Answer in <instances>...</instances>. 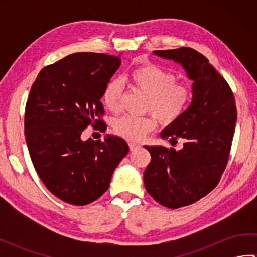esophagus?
<instances>
[{"mask_svg":"<svg viewBox=\"0 0 257 257\" xmlns=\"http://www.w3.org/2000/svg\"><path fill=\"white\" fill-rule=\"evenodd\" d=\"M129 148H130V150H132V151L137 150V149L140 148V144L135 143V141H130V143H129Z\"/></svg>","mask_w":257,"mask_h":257,"instance_id":"34e87169","label":"esophagus"}]
</instances>
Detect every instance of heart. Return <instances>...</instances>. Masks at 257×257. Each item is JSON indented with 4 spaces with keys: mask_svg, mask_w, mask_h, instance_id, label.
<instances>
[{
    "mask_svg": "<svg viewBox=\"0 0 257 257\" xmlns=\"http://www.w3.org/2000/svg\"><path fill=\"white\" fill-rule=\"evenodd\" d=\"M129 79L136 89L148 96L146 110L155 113L160 123L168 125L176 122L188 110L193 98L191 86L177 81V75L155 64H147L134 69ZM122 85L111 79L102 90V100L111 112L121 107ZM155 116H123L116 120L113 132L128 140H139L152 132L157 125Z\"/></svg>",
    "mask_w": 257,
    "mask_h": 257,
    "instance_id": "b5f03b06",
    "label": "heart"
}]
</instances>
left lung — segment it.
Segmentation results:
<instances>
[{
    "label": "left lung",
    "instance_id": "8db88e82",
    "mask_svg": "<svg viewBox=\"0 0 257 257\" xmlns=\"http://www.w3.org/2000/svg\"><path fill=\"white\" fill-rule=\"evenodd\" d=\"M154 53L181 64L193 80L188 110L161 133L171 145L181 139L183 148L145 146L151 155L144 174L147 192L159 204L179 209L195 203L219 184L235 130V98L223 76L193 48Z\"/></svg>",
    "mask_w": 257,
    "mask_h": 257
}]
</instances>
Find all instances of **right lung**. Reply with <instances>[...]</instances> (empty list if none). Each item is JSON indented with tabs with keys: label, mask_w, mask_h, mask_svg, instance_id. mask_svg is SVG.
<instances>
[{
	"label": "right lung",
	"mask_w": 257,
	"mask_h": 257,
	"mask_svg": "<svg viewBox=\"0 0 257 257\" xmlns=\"http://www.w3.org/2000/svg\"><path fill=\"white\" fill-rule=\"evenodd\" d=\"M120 63L103 53H76L47 65L32 85L24 118L31 159L45 187L66 203L99 199L129 151L116 136L80 139L88 125L106 130L100 98Z\"/></svg>",
	"instance_id": "obj_1"
}]
</instances>
